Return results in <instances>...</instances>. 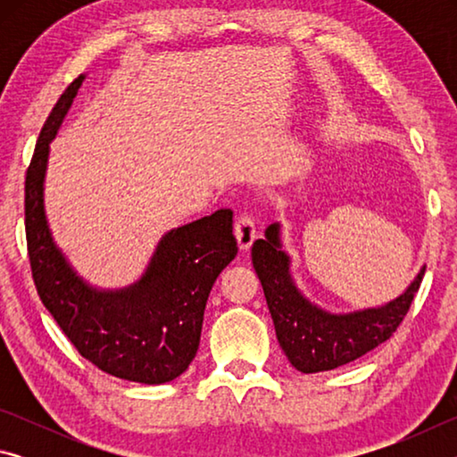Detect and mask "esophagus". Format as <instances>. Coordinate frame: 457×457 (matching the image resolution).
<instances>
[{
	"label": "esophagus",
	"instance_id": "obj_1",
	"mask_svg": "<svg viewBox=\"0 0 457 457\" xmlns=\"http://www.w3.org/2000/svg\"><path fill=\"white\" fill-rule=\"evenodd\" d=\"M236 237H237L239 250H250L253 239L258 237L256 221H253L252 215H247V213L239 215L237 221H236Z\"/></svg>",
	"mask_w": 457,
	"mask_h": 457
}]
</instances>
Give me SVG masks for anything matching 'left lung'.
Returning a JSON list of instances; mask_svg holds the SVG:
<instances>
[{
  "label": "left lung",
  "instance_id": "obj_1",
  "mask_svg": "<svg viewBox=\"0 0 457 457\" xmlns=\"http://www.w3.org/2000/svg\"><path fill=\"white\" fill-rule=\"evenodd\" d=\"M252 245V264L264 288L278 343L300 373L343 367L385 343L407 314L420 290L425 266L403 294L383 306L330 312L308 300L290 274V256L282 250L280 223L266 228Z\"/></svg>",
  "mask_w": 457,
  "mask_h": 457
}]
</instances>
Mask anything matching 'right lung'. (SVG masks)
I'll list each match as a JSON object with an SVG mask.
<instances>
[{
  "label": "right lung",
  "mask_w": 457,
  "mask_h": 457,
  "mask_svg": "<svg viewBox=\"0 0 457 457\" xmlns=\"http://www.w3.org/2000/svg\"><path fill=\"white\" fill-rule=\"evenodd\" d=\"M84 76L64 90L36 143L26 173V237L44 306L84 359L125 381L161 385L195 359L213 282L237 253L234 212L220 210L159 239L137 282L117 290L88 284L52 237L44 207L50 143Z\"/></svg>",
  "instance_id": "obj_1"
}]
</instances>
